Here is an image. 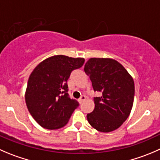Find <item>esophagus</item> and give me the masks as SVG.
<instances>
[{
  "mask_svg": "<svg viewBox=\"0 0 160 160\" xmlns=\"http://www.w3.org/2000/svg\"><path fill=\"white\" fill-rule=\"evenodd\" d=\"M86 98H87L86 96H85V95H82L81 97H80V98H79V102H80V103H82V102H83V101L86 100Z\"/></svg>",
  "mask_w": 160,
  "mask_h": 160,
  "instance_id": "34e87169",
  "label": "esophagus"
}]
</instances>
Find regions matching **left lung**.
<instances>
[{
    "label": "left lung",
    "mask_w": 160,
    "mask_h": 160,
    "mask_svg": "<svg viewBox=\"0 0 160 160\" xmlns=\"http://www.w3.org/2000/svg\"><path fill=\"white\" fill-rule=\"evenodd\" d=\"M94 91V109L87 115L91 126L101 132L115 131L130 116L134 103V82L131 74L116 60L91 58L84 66Z\"/></svg>",
    "instance_id": "obj_1"
}]
</instances>
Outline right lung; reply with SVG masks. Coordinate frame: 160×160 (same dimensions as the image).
<instances>
[{"label":"right lung","instance_id":"add662e5","mask_svg":"<svg viewBox=\"0 0 160 160\" xmlns=\"http://www.w3.org/2000/svg\"><path fill=\"white\" fill-rule=\"evenodd\" d=\"M83 58L58 55L39 63L28 80L25 99L28 110L37 123L48 130L63 128L79 103L68 94L71 72L84 63Z\"/></svg>","mask_w":160,"mask_h":160}]
</instances>
